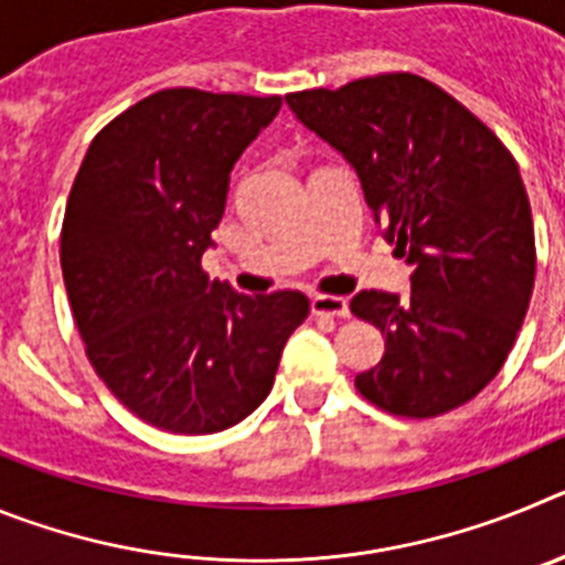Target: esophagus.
I'll list each match as a JSON object with an SVG mask.
<instances>
[{"instance_id":"obj_1","label":"esophagus","mask_w":565,"mask_h":565,"mask_svg":"<svg viewBox=\"0 0 565 565\" xmlns=\"http://www.w3.org/2000/svg\"><path fill=\"white\" fill-rule=\"evenodd\" d=\"M313 306V313H319V317H348L351 313V308H348V299L344 297H333V294H317V297L311 299Z\"/></svg>"}]
</instances>
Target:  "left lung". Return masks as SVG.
Here are the masks:
<instances>
[{
	"mask_svg": "<svg viewBox=\"0 0 565 565\" xmlns=\"http://www.w3.org/2000/svg\"><path fill=\"white\" fill-rule=\"evenodd\" d=\"M286 102L356 169L384 237L416 266L411 294L351 299L353 317L387 337L356 391L391 416L456 411L498 376L535 288V226L515 158L461 102L413 73Z\"/></svg>",
	"mask_w": 565,
	"mask_h": 565,
	"instance_id": "obj_1",
	"label": "left lung"
}]
</instances>
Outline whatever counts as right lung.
Here are the masks:
<instances>
[{"label": "right lung", "instance_id": "obj_1", "mask_svg": "<svg viewBox=\"0 0 565 565\" xmlns=\"http://www.w3.org/2000/svg\"><path fill=\"white\" fill-rule=\"evenodd\" d=\"M279 96L158 89L93 138L62 223V274L93 371L178 436L234 427L271 393L302 291L246 297L203 271L228 172Z\"/></svg>", "mask_w": 565, "mask_h": 565}]
</instances>
